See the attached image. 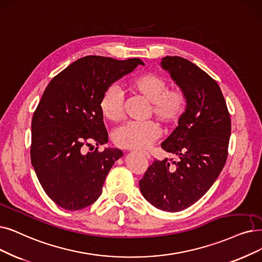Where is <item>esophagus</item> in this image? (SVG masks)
<instances>
[{
    "label": "esophagus",
    "instance_id": "esophagus-1",
    "mask_svg": "<svg viewBox=\"0 0 262 262\" xmlns=\"http://www.w3.org/2000/svg\"><path fill=\"white\" fill-rule=\"evenodd\" d=\"M141 154H142L143 156H145L147 159H150V155H149L147 151H141Z\"/></svg>",
    "mask_w": 262,
    "mask_h": 262
}]
</instances>
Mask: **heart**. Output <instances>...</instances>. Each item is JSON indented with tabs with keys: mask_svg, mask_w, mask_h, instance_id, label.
Listing matches in <instances>:
<instances>
[{
	"mask_svg": "<svg viewBox=\"0 0 262 262\" xmlns=\"http://www.w3.org/2000/svg\"><path fill=\"white\" fill-rule=\"evenodd\" d=\"M167 80L156 73L145 72L129 80L130 89L149 101L148 116H155L165 128H173L184 117L188 107V97L181 87H167ZM124 97L116 86L103 91L99 108L104 118L117 122L123 117ZM160 128L152 120L128 122L116 129L113 140L116 146L125 149H143L158 139Z\"/></svg>",
	"mask_w": 262,
	"mask_h": 262,
	"instance_id": "obj_1",
	"label": "heart"
}]
</instances>
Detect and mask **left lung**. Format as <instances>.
Here are the masks:
<instances>
[{
  "label": "left lung",
  "mask_w": 262,
  "mask_h": 262,
  "mask_svg": "<svg viewBox=\"0 0 262 262\" xmlns=\"http://www.w3.org/2000/svg\"><path fill=\"white\" fill-rule=\"evenodd\" d=\"M188 97L179 125L162 142L179 160H155L140 181L144 198L165 212H180L201 199L227 161L231 119L223 92L210 75L189 60L164 57L161 61Z\"/></svg>",
  "instance_id": "obj_1"
}]
</instances>
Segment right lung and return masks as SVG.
<instances>
[{
  "label": "right lung",
  "mask_w": 262,
  "mask_h": 262,
  "mask_svg": "<svg viewBox=\"0 0 262 262\" xmlns=\"http://www.w3.org/2000/svg\"><path fill=\"white\" fill-rule=\"evenodd\" d=\"M139 58L116 60L87 56L50 80L33 114L31 162L47 195L57 205L78 211L95 203L111 167L122 157L117 148L99 150L108 141L99 108L103 91L132 72ZM95 142V151L85 147Z\"/></svg>",
  "instance_id": "add662e5"
}]
</instances>
